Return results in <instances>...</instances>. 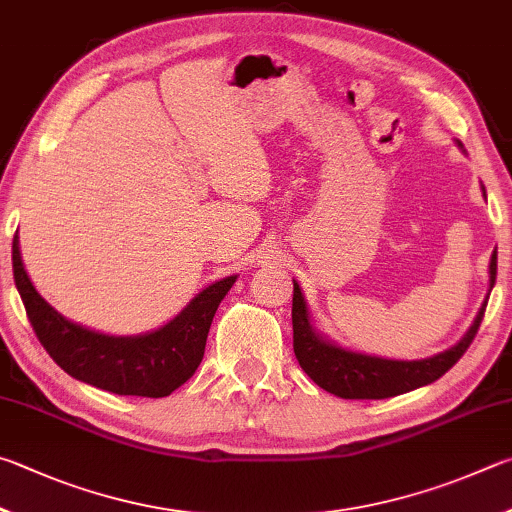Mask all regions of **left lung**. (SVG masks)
<instances>
[{"mask_svg": "<svg viewBox=\"0 0 512 512\" xmlns=\"http://www.w3.org/2000/svg\"><path fill=\"white\" fill-rule=\"evenodd\" d=\"M486 195V193H483ZM497 279V249L490 258V290ZM488 299L483 301L477 319L459 344L450 351L429 357L420 362H396L382 360L362 353H351L312 333L308 321V308L303 301L299 285L294 283L292 292V330H294V355L312 380L328 393L346 400H382L400 393L414 391L445 375L468 351L474 335L479 333L483 312Z\"/></svg>", "mask_w": 512, "mask_h": 512, "instance_id": "8db88e82", "label": "left lung"}]
</instances>
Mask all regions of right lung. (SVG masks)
Here are the masks:
<instances>
[{
  "instance_id": "right-lung-1",
  "label": "right lung",
  "mask_w": 512,
  "mask_h": 512,
  "mask_svg": "<svg viewBox=\"0 0 512 512\" xmlns=\"http://www.w3.org/2000/svg\"><path fill=\"white\" fill-rule=\"evenodd\" d=\"M13 279L35 335L62 371L119 396L164 398L200 366L213 315L236 276L209 285L182 315L141 337L101 335L60 317L26 276L17 236L13 238Z\"/></svg>"
}]
</instances>
